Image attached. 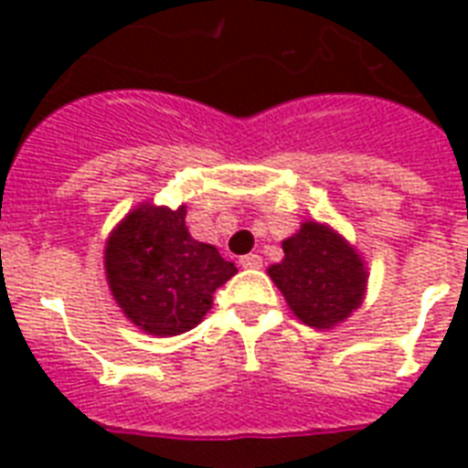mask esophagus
Returning <instances> with one entry per match:
<instances>
[{"label": "esophagus", "instance_id": "1", "mask_svg": "<svg viewBox=\"0 0 468 468\" xmlns=\"http://www.w3.org/2000/svg\"><path fill=\"white\" fill-rule=\"evenodd\" d=\"M242 270H260L262 267V257L260 255H245L240 257Z\"/></svg>", "mask_w": 468, "mask_h": 468}]
</instances>
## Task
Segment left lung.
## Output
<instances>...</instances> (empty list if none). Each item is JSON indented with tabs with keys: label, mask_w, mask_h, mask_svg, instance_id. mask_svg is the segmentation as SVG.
Here are the masks:
<instances>
[{
	"label": "left lung",
	"mask_w": 468,
	"mask_h": 468,
	"mask_svg": "<svg viewBox=\"0 0 468 468\" xmlns=\"http://www.w3.org/2000/svg\"><path fill=\"white\" fill-rule=\"evenodd\" d=\"M282 248L284 260L267 271L301 323L330 330L362 306L369 271L333 228L306 220Z\"/></svg>",
	"instance_id": "8db88e82"
}]
</instances>
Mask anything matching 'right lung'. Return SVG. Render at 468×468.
I'll return each instance as SVG.
<instances>
[{"label": "right lung", "instance_id": "add662e5", "mask_svg": "<svg viewBox=\"0 0 468 468\" xmlns=\"http://www.w3.org/2000/svg\"><path fill=\"white\" fill-rule=\"evenodd\" d=\"M186 206L141 204L113 228L104 250L106 282L133 325L169 337L197 327L213 306V292L238 274L218 250L194 240Z\"/></svg>", "mask_w": 468, "mask_h": 468}]
</instances>
